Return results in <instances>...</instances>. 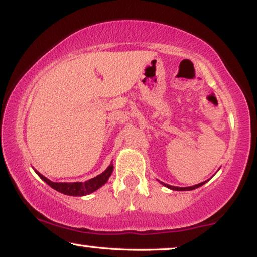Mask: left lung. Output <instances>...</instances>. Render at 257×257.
Here are the masks:
<instances>
[{
	"instance_id": "obj_1",
	"label": "left lung",
	"mask_w": 257,
	"mask_h": 257,
	"mask_svg": "<svg viewBox=\"0 0 257 257\" xmlns=\"http://www.w3.org/2000/svg\"><path fill=\"white\" fill-rule=\"evenodd\" d=\"M207 181H208V180H207ZM207 181L200 182V184H198V185H194V186H189V187H175V186H171V185L164 184V182H161V181H160V184H163V185L165 186V187L170 188V189H172V191H193V189H195V188H199L200 186L205 185Z\"/></svg>"
}]
</instances>
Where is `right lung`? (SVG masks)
Segmentation results:
<instances>
[{
    "mask_svg": "<svg viewBox=\"0 0 257 257\" xmlns=\"http://www.w3.org/2000/svg\"><path fill=\"white\" fill-rule=\"evenodd\" d=\"M112 171H113V164H110L106 170H105L103 173H100L97 177H94L90 180H87L85 182H54L51 180H49L48 178H45L44 175H42L40 172H36V174L40 177L42 180L52 187L56 191L59 193H63L65 195H70V196H84L87 194H91V193L96 192L97 189H99L101 186H104L106 184L108 178L111 177Z\"/></svg>",
    "mask_w": 257,
    "mask_h": 257,
    "instance_id": "right-lung-1",
    "label": "right lung"
}]
</instances>
